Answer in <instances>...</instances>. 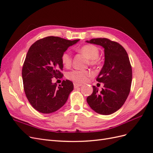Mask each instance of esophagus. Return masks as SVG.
<instances>
[{"label": "esophagus", "mask_w": 153, "mask_h": 153, "mask_svg": "<svg viewBox=\"0 0 153 153\" xmlns=\"http://www.w3.org/2000/svg\"><path fill=\"white\" fill-rule=\"evenodd\" d=\"M82 85V84H77V83H75V84H74V87L75 88H78V87H81Z\"/></svg>", "instance_id": "1"}]
</instances>
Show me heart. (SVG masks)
Returning <instances> with one entry per match:
<instances>
[{
	"instance_id": "obj_1",
	"label": "heart",
	"mask_w": 153,
	"mask_h": 153,
	"mask_svg": "<svg viewBox=\"0 0 153 153\" xmlns=\"http://www.w3.org/2000/svg\"><path fill=\"white\" fill-rule=\"evenodd\" d=\"M78 52L84 55L89 59V63L92 65H96L99 63L98 57L100 50L96 46L92 45H85L78 50ZM71 55L68 52L63 53L61 57V61L64 67L69 68L71 64ZM91 75L89 70H78L74 69L67 73V78L69 80L76 83H82L86 80L87 77Z\"/></svg>"
}]
</instances>
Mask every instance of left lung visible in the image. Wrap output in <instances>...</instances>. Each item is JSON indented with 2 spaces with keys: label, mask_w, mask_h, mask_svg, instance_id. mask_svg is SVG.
I'll list each match as a JSON object with an SVG mask.
<instances>
[{
  "label": "left lung",
  "mask_w": 153,
  "mask_h": 153,
  "mask_svg": "<svg viewBox=\"0 0 153 153\" xmlns=\"http://www.w3.org/2000/svg\"><path fill=\"white\" fill-rule=\"evenodd\" d=\"M86 42L104 48L105 62L96 80L104 84L101 92L92 87L87 102L96 113L110 115L117 111L126 101L130 91L132 69L126 51L118 43L106 38L92 39Z\"/></svg>",
  "instance_id": "1"
}]
</instances>
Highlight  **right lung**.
I'll list each match as a JSON object with an SVG mask.
<instances>
[{"instance_id": "add662e5", "label": "right lung", "mask_w": 153, "mask_h": 153, "mask_svg": "<svg viewBox=\"0 0 153 153\" xmlns=\"http://www.w3.org/2000/svg\"><path fill=\"white\" fill-rule=\"evenodd\" d=\"M80 39L67 40L48 36L32 45L22 68L25 95L30 105L38 112L50 114L66 103L73 90V82L63 80L57 87L53 77L62 76L61 57L63 53Z\"/></svg>"}]
</instances>
